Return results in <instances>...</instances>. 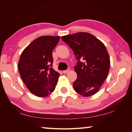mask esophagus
<instances>
[{"label":"esophagus","instance_id":"1","mask_svg":"<svg viewBox=\"0 0 132 132\" xmlns=\"http://www.w3.org/2000/svg\"><path fill=\"white\" fill-rule=\"evenodd\" d=\"M70 71V69H68V70H66L63 71V72L64 74H66V73H68V72H69Z\"/></svg>","mask_w":132,"mask_h":132}]
</instances>
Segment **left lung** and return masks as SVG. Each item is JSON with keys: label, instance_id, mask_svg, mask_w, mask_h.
<instances>
[{"label": "left lung", "instance_id": "obj_1", "mask_svg": "<svg viewBox=\"0 0 132 132\" xmlns=\"http://www.w3.org/2000/svg\"><path fill=\"white\" fill-rule=\"evenodd\" d=\"M61 38L72 49L78 60L74 66L77 74L73 83L74 90L84 97L97 93L110 68V58L104 44L87 32L63 36Z\"/></svg>", "mask_w": 132, "mask_h": 132}]
</instances>
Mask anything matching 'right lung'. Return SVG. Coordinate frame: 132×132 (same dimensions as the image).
Listing matches in <instances>:
<instances>
[{
	"mask_svg": "<svg viewBox=\"0 0 132 132\" xmlns=\"http://www.w3.org/2000/svg\"><path fill=\"white\" fill-rule=\"evenodd\" d=\"M60 36H43L33 40L22 52L18 62L20 75L33 95L45 97L54 91L60 74L52 66V52Z\"/></svg>",
	"mask_w": 132,
	"mask_h": 132,
	"instance_id": "obj_1",
	"label": "right lung"
}]
</instances>
